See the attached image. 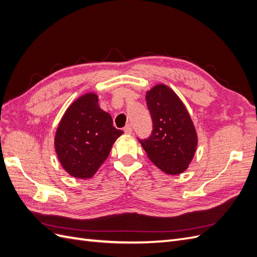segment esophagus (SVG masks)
I'll return each instance as SVG.
<instances>
[{
    "instance_id": "obj_1",
    "label": "esophagus",
    "mask_w": 257,
    "mask_h": 257,
    "mask_svg": "<svg viewBox=\"0 0 257 257\" xmlns=\"http://www.w3.org/2000/svg\"><path fill=\"white\" fill-rule=\"evenodd\" d=\"M123 131H124V133L130 135V134H132V132H133V128H132V125H130V124H127V125L123 128Z\"/></svg>"
}]
</instances>
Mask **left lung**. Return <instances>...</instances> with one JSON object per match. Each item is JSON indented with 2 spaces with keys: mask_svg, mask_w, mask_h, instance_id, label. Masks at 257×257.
Returning <instances> with one entry per match:
<instances>
[{
  "mask_svg": "<svg viewBox=\"0 0 257 257\" xmlns=\"http://www.w3.org/2000/svg\"><path fill=\"white\" fill-rule=\"evenodd\" d=\"M153 122L152 135L139 141L148 158L167 175H180L189 168L198 137L185 105L176 92L158 83L146 92Z\"/></svg>",
  "mask_w": 257,
  "mask_h": 257,
  "instance_id": "left-lung-1",
  "label": "left lung"
}]
</instances>
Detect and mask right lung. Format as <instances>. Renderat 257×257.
I'll use <instances>...</instances> for the list:
<instances>
[{
  "instance_id": "right-lung-1",
  "label": "right lung",
  "mask_w": 257,
  "mask_h": 257,
  "mask_svg": "<svg viewBox=\"0 0 257 257\" xmlns=\"http://www.w3.org/2000/svg\"><path fill=\"white\" fill-rule=\"evenodd\" d=\"M123 131L112 125L111 115L100 109L94 92L82 94L68 106L54 135L60 164L74 178L94 176Z\"/></svg>"
}]
</instances>
